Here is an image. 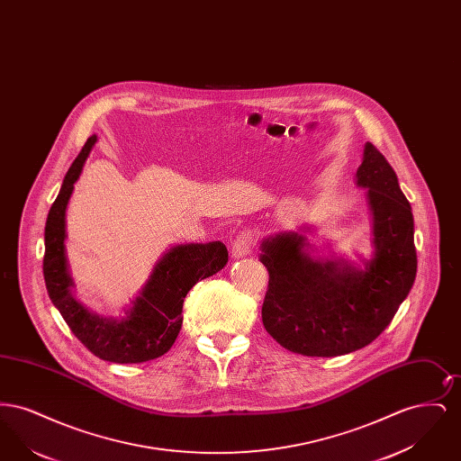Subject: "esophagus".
I'll return each instance as SVG.
<instances>
[{"instance_id":"1","label":"esophagus","mask_w":461,"mask_h":461,"mask_svg":"<svg viewBox=\"0 0 461 461\" xmlns=\"http://www.w3.org/2000/svg\"><path fill=\"white\" fill-rule=\"evenodd\" d=\"M252 245H254V231L252 230H243L231 245V254L235 258H243L252 250Z\"/></svg>"}]
</instances>
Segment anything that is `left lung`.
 Here are the masks:
<instances>
[{
	"instance_id": "1",
	"label": "left lung",
	"mask_w": 461,
	"mask_h": 461,
	"mask_svg": "<svg viewBox=\"0 0 461 461\" xmlns=\"http://www.w3.org/2000/svg\"><path fill=\"white\" fill-rule=\"evenodd\" d=\"M357 185L368 188L375 258L365 269L312 261L304 239L278 235L263 243L269 282L266 331L288 351L331 357L357 351L389 327L417 276L413 212L382 152L366 143Z\"/></svg>"
}]
</instances>
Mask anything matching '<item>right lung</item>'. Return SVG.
<instances>
[{"instance_id": "add662e5", "label": "right lung", "mask_w": 461, "mask_h": 461, "mask_svg": "<svg viewBox=\"0 0 461 461\" xmlns=\"http://www.w3.org/2000/svg\"><path fill=\"white\" fill-rule=\"evenodd\" d=\"M96 136L93 134L67 171L44 226V284L51 303L60 311L70 331L96 357L131 365L169 351L183 325V301L200 280L216 275L228 263V249L221 241L188 243L171 249L155 266L152 276L121 321L100 318L70 295L67 273L66 209L74 183L83 171Z\"/></svg>"}]
</instances>
